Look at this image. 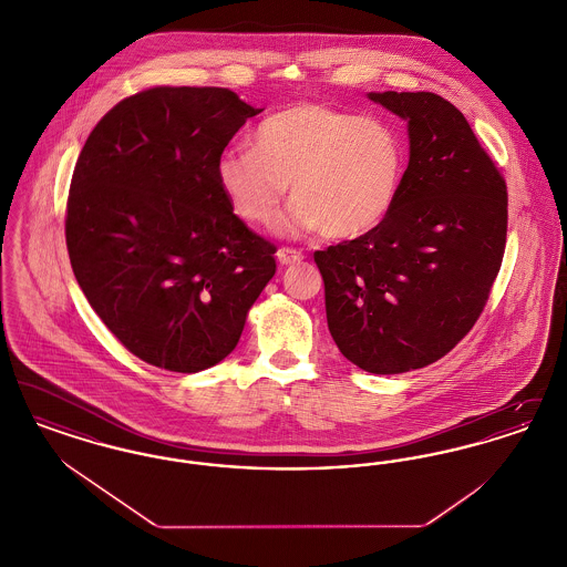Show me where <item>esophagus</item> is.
Wrapping results in <instances>:
<instances>
[{
  "mask_svg": "<svg viewBox=\"0 0 567 567\" xmlns=\"http://www.w3.org/2000/svg\"><path fill=\"white\" fill-rule=\"evenodd\" d=\"M276 257H278V261L282 264V266H296L299 264L301 259H303V255L296 250V248H289V246H282L278 252H276Z\"/></svg>",
  "mask_w": 567,
  "mask_h": 567,
  "instance_id": "esophagus-1",
  "label": "esophagus"
}]
</instances>
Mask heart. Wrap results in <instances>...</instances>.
Listing matches in <instances>:
<instances>
[{"label": "heart", "mask_w": 567, "mask_h": 567, "mask_svg": "<svg viewBox=\"0 0 567 567\" xmlns=\"http://www.w3.org/2000/svg\"><path fill=\"white\" fill-rule=\"evenodd\" d=\"M404 178V144L378 116L324 104H296L264 118L252 148H227L216 181L231 210L270 225L291 183L293 208L282 229H323L333 240L370 234L395 206Z\"/></svg>", "instance_id": "b5f03b06"}]
</instances>
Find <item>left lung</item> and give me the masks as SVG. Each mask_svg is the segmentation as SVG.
<instances>
[{
    "instance_id": "obj_1",
    "label": "left lung",
    "mask_w": 567,
    "mask_h": 567,
    "mask_svg": "<svg viewBox=\"0 0 567 567\" xmlns=\"http://www.w3.org/2000/svg\"><path fill=\"white\" fill-rule=\"evenodd\" d=\"M408 118L410 162L389 216L317 250L327 324L370 374H404L453 351L502 268L508 189L463 112L430 93H370Z\"/></svg>"
}]
</instances>
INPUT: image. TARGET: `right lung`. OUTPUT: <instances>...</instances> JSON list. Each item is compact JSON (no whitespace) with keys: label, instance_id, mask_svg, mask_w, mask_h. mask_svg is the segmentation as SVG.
<instances>
[{"label":"right lung","instance_id":"add662e5","mask_svg":"<svg viewBox=\"0 0 567 567\" xmlns=\"http://www.w3.org/2000/svg\"><path fill=\"white\" fill-rule=\"evenodd\" d=\"M261 110L223 86H151L82 146L65 208L91 308L142 361L202 372L236 349L276 274V246L234 215L216 162Z\"/></svg>","mask_w":567,"mask_h":567}]
</instances>
